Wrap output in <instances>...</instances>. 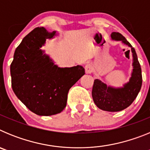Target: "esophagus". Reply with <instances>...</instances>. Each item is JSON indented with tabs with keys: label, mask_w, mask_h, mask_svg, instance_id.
Instances as JSON below:
<instances>
[{
	"label": "esophagus",
	"mask_w": 150,
	"mask_h": 150,
	"mask_svg": "<svg viewBox=\"0 0 150 150\" xmlns=\"http://www.w3.org/2000/svg\"><path fill=\"white\" fill-rule=\"evenodd\" d=\"M85 71H86V74H91L92 73V71H93V67L91 65V64L88 63L86 64V66H85Z\"/></svg>",
	"instance_id": "esophagus-1"
}]
</instances>
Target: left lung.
Listing matches in <instances>:
<instances>
[{
    "label": "left lung",
    "instance_id": "1",
    "mask_svg": "<svg viewBox=\"0 0 150 150\" xmlns=\"http://www.w3.org/2000/svg\"><path fill=\"white\" fill-rule=\"evenodd\" d=\"M111 38L113 40L122 41L131 47L133 56L132 76L129 81L120 88L109 86L100 79H95L91 95L95 105L99 109L109 112H118L129 107L137 98L142 86V73L136 52L131 43L119 32H112Z\"/></svg>",
    "mask_w": 150,
    "mask_h": 150
}]
</instances>
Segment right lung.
Returning a JSON list of instances; mask_svg holds the SVG:
<instances>
[{
    "label": "right lung",
    "mask_w": 150,
    "mask_h": 150,
    "mask_svg": "<svg viewBox=\"0 0 150 150\" xmlns=\"http://www.w3.org/2000/svg\"><path fill=\"white\" fill-rule=\"evenodd\" d=\"M56 35L44 28H36L16 49L10 65L12 88L15 95L31 112L52 116L66 107L69 89L85 74L77 65L59 67L41 47L46 39Z\"/></svg>",
    "instance_id": "1"
}]
</instances>
